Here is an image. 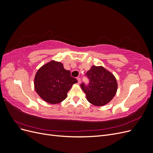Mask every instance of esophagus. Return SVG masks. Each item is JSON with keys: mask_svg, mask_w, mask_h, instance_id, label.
Masks as SVG:
<instances>
[{"mask_svg": "<svg viewBox=\"0 0 153 153\" xmlns=\"http://www.w3.org/2000/svg\"><path fill=\"white\" fill-rule=\"evenodd\" d=\"M77 80H78V84H80V83H81V79H80V78H79V77L77 78Z\"/></svg>", "mask_w": 153, "mask_h": 153, "instance_id": "obj_1", "label": "esophagus"}]
</instances>
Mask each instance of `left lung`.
<instances>
[{
  "label": "left lung",
  "instance_id": "left-lung-1",
  "mask_svg": "<svg viewBox=\"0 0 153 153\" xmlns=\"http://www.w3.org/2000/svg\"><path fill=\"white\" fill-rule=\"evenodd\" d=\"M86 75L89 79V84L85 85L82 83L80 86L87 101L98 106L108 103L117 90V82L114 75L101 66H92Z\"/></svg>",
  "mask_w": 153,
  "mask_h": 153
}]
</instances>
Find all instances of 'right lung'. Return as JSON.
<instances>
[{
	"mask_svg": "<svg viewBox=\"0 0 153 153\" xmlns=\"http://www.w3.org/2000/svg\"><path fill=\"white\" fill-rule=\"evenodd\" d=\"M78 81L63 64L52 61L46 63L36 72L34 89L40 98L50 104H57L66 98L68 92Z\"/></svg>",
	"mask_w": 153,
	"mask_h": 153,
	"instance_id": "1",
	"label": "right lung"
}]
</instances>
